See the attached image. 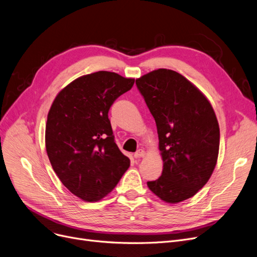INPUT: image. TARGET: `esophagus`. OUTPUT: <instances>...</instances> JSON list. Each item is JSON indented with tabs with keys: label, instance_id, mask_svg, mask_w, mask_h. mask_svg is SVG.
Listing matches in <instances>:
<instances>
[{
	"label": "esophagus",
	"instance_id": "esophagus-1",
	"mask_svg": "<svg viewBox=\"0 0 257 257\" xmlns=\"http://www.w3.org/2000/svg\"><path fill=\"white\" fill-rule=\"evenodd\" d=\"M145 155H146L145 151H143V150H138V151L134 154V157H135V158H141V157H143Z\"/></svg>",
	"mask_w": 257,
	"mask_h": 257
}]
</instances>
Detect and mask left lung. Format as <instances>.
Here are the masks:
<instances>
[{
    "mask_svg": "<svg viewBox=\"0 0 257 257\" xmlns=\"http://www.w3.org/2000/svg\"><path fill=\"white\" fill-rule=\"evenodd\" d=\"M156 122L163 160L161 176L148 181L161 200L193 197L210 179L219 151V125L201 91L176 71L159 68L136 80Z\"/></svg>",
    "mask_w": 257,
    "mask_h": 257,
    "instance_id": "left-lung-1",
    "label": "left lung"
}]
</instances>
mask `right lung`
Here are the masks:
<instances>
[{
	"instance_id": "add662e5",
	"label": "right lung",
	"mask_w": 257,
	"mask_h": 257,
	"mask_svg": "<svg viewBox=\"0 0 257 257\" xmlns=\"http://www.w3.org/2000/svg\"><path fill=\"white\" fill-rule=\"evenodd\" d=\"M134 82L104 70L82 76L60 91L48 111L45 145L51 167L85 201L106 196L130 167L115 142L108 110Z\"/></svg>"
}]
</instances>
